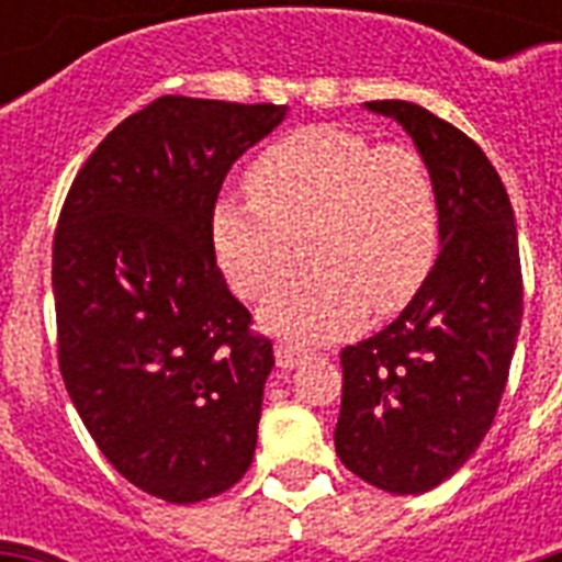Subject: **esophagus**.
Segmentation results:
<instances>
[{"label": "esophagus", "mask_w": 562, "mask_h": 562, "mask_svg": "<svg viewBox=\"0 0 562 562\" xmlns=\"http://www.w3.org/2000/svg\"><path fill=\"white\" fill-rule=\"evenodd\" d=\"M273 352H277V364H280L282 370L297 368L300 361L308 359V352L303 350V347H297V344H294V341H277Z\"/></svg>", "instance_id": "34e87169"}]
</instances>
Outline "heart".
I'll return each instance as SVG.
<instances>
[{
    "mask_svg": "<svg viewBox=\"0 0 562 562\" xmlns=\"http://www.w3.org/2000/svg\"><path fill=\"white\" fill-rule=\"evenodd\" d=\"M250 201L212 206V247L238 297L262 300L268 333L333 341L417 297L440 254V201L426 160L408 145H373L338 125L280 136L247 171Z\"/></svg>",
    "mask_w": 562,
    "mask_h": 562,
    "instance_id": "1",
    "label": "heart"
}]
</instances>
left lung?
Returning a JSON list of instances; mask_svg holds the SVG:
<instances>
[{
  "label": "left lung",
  "mask_w": 562,
  "mask_h": 562,
  "mask_svg": "<svg viewBox=\"0 0 562 562\" xmlns=\"http://www.w3.org/2000/svg\"><path fill=\"white\" fill-rule=\"evenodd\" d=\"M400 122L440 201L435 271L402 315L341 352L335 452L373 487L417 496L470 461L493 426L522 326L514 206L479 145L411 101H368Z\"/></svg>",
  "instance_id": "1"
}]
</instances>
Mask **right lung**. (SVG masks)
Wrapping results in <instances>:
<instances>
[{"label":"right lung","instance_id":"obj_1","mask_svg":"<svg viewBox=\"0 0 562 562\" xmlns=\"http://www.w3.org/2000/svg\"><path fill=\"white\" fill-rule=\"evenodd\" d=\"M285 113L162 95L101 139L57 221L66 391L116 472L171 505L218 496L254 461L273 347L215 262L212 206Z\"/></svg>","mask_w":562,"mask_h":562}]
</instances>
